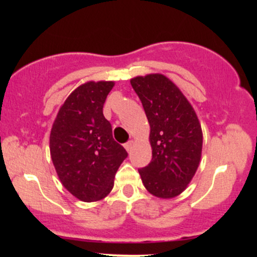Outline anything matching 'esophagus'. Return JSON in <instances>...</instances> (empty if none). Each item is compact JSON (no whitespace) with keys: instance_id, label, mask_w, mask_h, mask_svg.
Listing matches in <instances>:
<instances>
[{"instance_id":"1","label":"esophagus","mask_w":257,"mask_h":257,"mask_svg":"<svg viewBox=\"0 0 257 257\" xmlns=\"http://www.w3.org/2000/svg\"><path fill=\"white\" fill-rule=\"evenodd\" d=\"M133 145H134V143H133L132 140H131V141H128V143H125V144H124V147H125L126 151L131 152V151H132V149H133Z\"/></svg>"}]
</instances>
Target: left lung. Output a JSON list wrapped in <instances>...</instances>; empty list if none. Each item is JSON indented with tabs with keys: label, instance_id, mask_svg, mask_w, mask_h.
I'll return each mask as SVG.
<instances>
[{
	"label": "left lung",
	"instance_id": "1",
	"mask_svg": "<svg viewBox=\"0 0 257 257\" xmlns=\"http://www.w3.org/2000/svg\"><path fill=\"white\" fill-rule=\"evenodd\" d=\"M151 133L152 159L139 169L146 190L159 198H173L190 184L199 166L203 135L193 107L166 76L153 73L131 81Z\"/></svg>",
	"mask_w": 257,
	"mask_h": 257
}]
</instances>
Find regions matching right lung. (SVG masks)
<instances>
[{
	"label": "right lung",
	"mask_w": 257,
	"mask_h": 257,
	"mask_svg": "<svg viewBox=\"0 0 257 257\" xmlns=\"http://www.w3.org/2000/svg\"><path fill=\"white\" fill-rule=\"evenodd\" d=\"M113 82H88L70 94L51 132V156L64 187L83 202L102 199L128 152L112 137L102 107Z\"/></svg>",
	"instance_id": "obj_1"
}]
</instances>
